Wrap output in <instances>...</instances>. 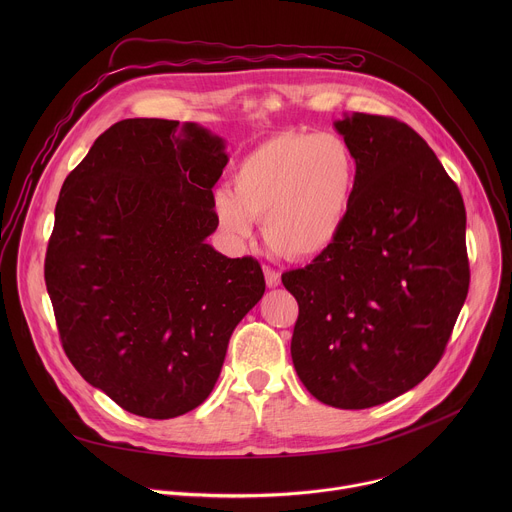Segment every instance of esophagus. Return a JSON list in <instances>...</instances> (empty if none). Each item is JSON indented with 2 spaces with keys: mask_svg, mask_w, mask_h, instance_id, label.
Instances as JSON below:
<instances>
[{
  "mask_svg": "<svg viewBox=\"0 0 512 512\" xmlns=\"http://www.w3.org/2000/svg\"><path fill=\"white\" fill-rule=\"evenodd\" d=\"M263 273H265V281H267V285L269 287H277L279 283H281V277H279V273L273 269V267H263Z\"/></svg>",
  "mask_w": 512,
  "mask_h": 512,
  "instance_id": "34e87169",
  "label": "esophagus"
}]
</instances>
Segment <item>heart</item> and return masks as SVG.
<instances>
[{
    "instance_id": "obj_1",
    "label": "heart",
    "mask_w": 512,
    "mask_h": 512,
    "mask_svg": "<svg viewBox=\"0 0 512 512\" xmlns=\"http://www.w3.org/2000/svg\"><path fill=\"white\" fill-rule=\"evenodd\" d=\"M356 184V160L336 133L281 131L251 150L231 186L214 196L221 227L235 239L263 218V239L291 261L314 259L338 237Z\"/></svg>"
}]
</instances>
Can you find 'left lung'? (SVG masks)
<instances>
[{"instance_id": "obj_1", "label": "left lung", "mask_w": 512, "mask_h": 512, "mask_svg": "<svg viewBox=\"0 0 512 512\" xmlns=\"http://www.w3.org/2000/svg\"><path fill=\"white\" fill-rule=\"evenodd\" d=\"M356 184L334 243L281 281L298 300L291 360L338 409H367L419 385L440 362L466 302V210L425 139L393 117L334 123Z\"/></svg>"}]
</instances>
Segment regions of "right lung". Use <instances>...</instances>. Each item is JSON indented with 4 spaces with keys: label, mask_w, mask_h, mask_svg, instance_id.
<instances>
[{
    "label": "right lung",
    "mask_w": 512,
    "mask_h": 512,
    "mask_svg": "<svg viewBox=\"0 0 512 512\" xmlns=\"http://www.w3.org/2000/svg\"><path fill=\"white\" fill-rule=\"evenodd\" d=\"M227 162L225 141L196 123L123 119L62 184L44 261L60 342L129 413L198 407L265 291L257 259L206 243Z\"/></svg>",
    "instance_id": "add662e5"
}]
</instances>
